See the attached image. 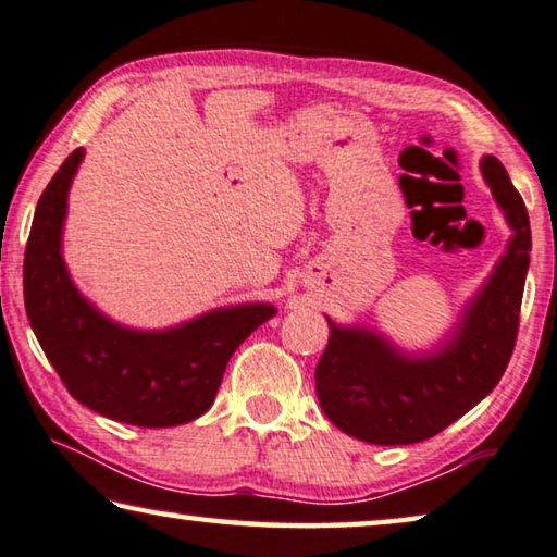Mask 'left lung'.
I'll return each mask as SVG.
<instances>
[{
	"mask_svg": "<svg viewBox=\"0 0 557 557\" xmlns=\"http://www.w3.org/2000/svg\"><path fill=\"white\" fill-rule=\"evenodd\" d=\"M482 173L515 236L447 349L432 359H405L382 336L326 319L317 394L324 414L351 437L372 445L430 440L485 399L510 364L533 240L525 200L503 163L487 156Z\"/></svg>",
	"mask_w": 557,
	"mask_h": 557,
	"instance_id": "1",
	"label": "left lung"
}]
</instances>
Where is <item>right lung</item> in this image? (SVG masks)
<instances>
[{"mask_svg": "<svg viewBox=\"0 0 557 557\" xmlns=\"http://www.w3.org/2000/svg\"><path fill=\"white\" fill-rule=\"evenodd\" d=\"M77 148L39 196L24 251V309L47 359L77 401L135 426H178L206 414L233 351L271 319L246 304L198 317L171 332H131L92 309L72 286L60 253Z\"/></svg>", "mask_w": 557, "mask_h": 557, "instance_id": "add662e5", "label": "right lung"}]
</instances>
